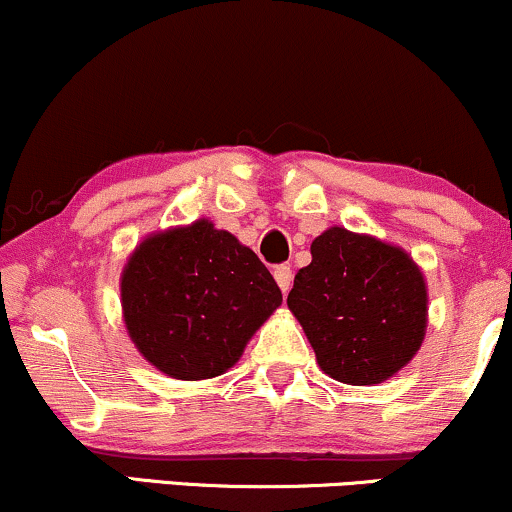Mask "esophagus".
Segmentation results:
<instances>
[{"label": "esophagus", "instance_id": "esophagus-1", "mask_svg": "<svg viewBox=\"0 0 512 512\" xmlns=\"http://www.w3.org/2000/svg\"><path fill=\"white\" fill-rule=\"evenodd\" d=\"M274 279H276V284H279V289H281V291L289 293V289H291V281H293V272H291V267H286V264H281V267H276V269H274Z\"/></svg>", "mask_w": 512, "mask_h": 512}]
</instances>
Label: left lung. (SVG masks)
<instances>
[{"label":"left lung","mask_w":512,"mask_h":512,"mask_svg":"<svg viewBox=\"0 0 512 512\" xmlns=\"http://www.w3.org/2000/svg\"><path fill=\"white\" fill-rule=\"evenodd\" d=\"M310 255L286 303L317 363L339 383H385L424 344V272L399 245L344 226L317 236Z\"/></svg>","instance_id":"left-lung-1"}]
</instances>
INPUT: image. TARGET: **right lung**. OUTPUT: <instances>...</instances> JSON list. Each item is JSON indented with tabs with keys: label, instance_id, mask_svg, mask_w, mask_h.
<instances>
[{
	"label": "right lung",
	"instance_id": "obj_1",
	"mask_svg": "<svg viewBox=\"0 0 512 512\" xmlns=\"http://www.w3.org/2000/svg\"><path fill=\"white\" fill-rule=\"evenodd\" d=\"M122 320L137 351L175 380L226 373L281 305L274 276L209 219L146 236L120 276Z\"/></svg>",
	"mask_w": 512,
	"mask_h": 512
}]
</instances>
